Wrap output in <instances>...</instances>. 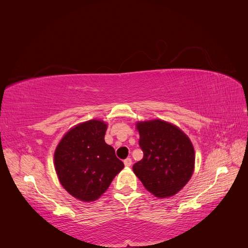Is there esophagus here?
Returning <instances> with one entry per match:
<instances>
[{
  "instance_id": "obj_1",
  "label": "esophagus",
  "mask_w": 248,
  "mask_h": 248,
  "mask_svg": "<svg viewBox=\"0 0 248 248\" xmlns=\"http://www.w3.org/2000/svg\"><path fill=\"white\" fill-rule=\"evenodd\" d=\"M124 164H125V167H130L131 164H132L131 158H126V159L124 160Z\"/></svg>"
}]
</instances>
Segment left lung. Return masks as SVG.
<instances>
[{
	"instance_id": "obj_1",
	"label": "left lung",
	"mask_w": 248,
	"mask_h": 248,
	"mask_svg": "<svg viewBox=\"0 0 248 248\" xmlns=\"http://www.w3.org/2000/svg\"><path fill=\"white\" fill-rule=\"evenodd\" d=\"M137 127L144 157L133 164L134 174L155 197L174 196L192 176L196 157L191 141L178 127L161 120Z\"/></svg>"
}]
</instances>
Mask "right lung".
<instances>
[{
	"label": "right lung",
	"instance_id": "right-lung-1",
	"mask_svg": "<svg viewBox=\"0 0 248 248\" xmlns=\"http://www.w3.org/2000/svg\"><path fill=\"white\" fill-rule=\"evenodd\" d=\"M107 124L91 120L67 132L55 152L60 182L71 196L84 202L98 199L124 168L115 150L104 141Z\"/></svg>",
	"mask_w": 248,
	"mask_h": 248
}]
</instances>
